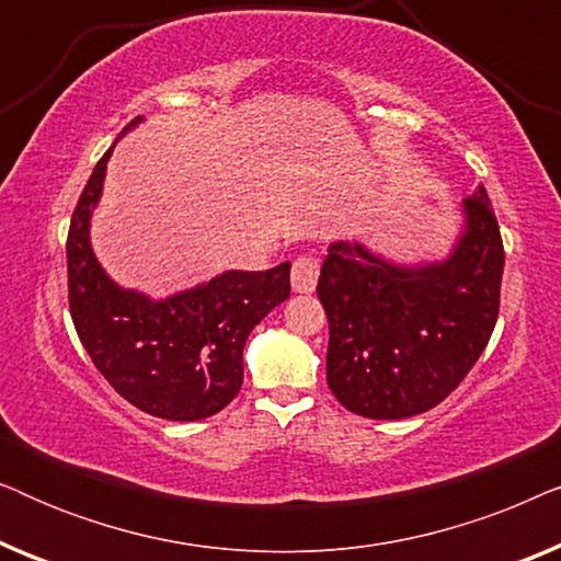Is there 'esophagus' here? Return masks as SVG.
<instances>
[{
  "mask_svg": "<svg viewBox=\"0 0 561 561\" xmlns=\"http://www.w3.org/2000/svg\"><path fill=\"white\" fill-rule=\"evenodd\" d=\"M319 280V260L317 257H296L294 267H290V286L296 294H311Z\"/></svg>",
  "mask_w": 561,
  "mask_h": 561,
  "instance_id": "34e87169",
  "label": "esophagus"
}]
</instances>
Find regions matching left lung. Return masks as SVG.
I'll use <instances>...</instances> for the list:
<instances>
[{
  "instance_id": "1",
  "label": "left lung",
  "mask_w": 561,
  "mask_h": 561,
  "mask_svg": "<svg viewBox=\"0 0 561 561\" xmlns=\"http://www.w3.org/2000/svg\"><path fill=\"white\" fill-rule=\"evenodd\" d=\"M447 260L396 265L332 242L319 275L329 319L327 382L365 419H409L442 403L478 363L501 309L505 252L485 186L462 202Z\"/></svg>"
}]
</instances>
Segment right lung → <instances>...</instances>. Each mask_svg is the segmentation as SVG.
Masks as SVG:
<instances>
[{
    "label": "right lung",
    "mask_w": 561,
    "mask_h": 561,
    "mask_svg": "<svg viewBox=\"0 0 561 561\" xmlns=\"http://www.w3.org/2000/svg\"><path fill=\"white\" fill-rule=\"evenodd\" d=\"M112 148L91 173L68 229V306L76 334L96 370L135 409L168 421L214 416L240 393L250 332L290 296V263L260 273L227 271L163 301L117 286L89 240Z\"/></svg>",
    "instance_id": "add662e5"
}]
</instances>
